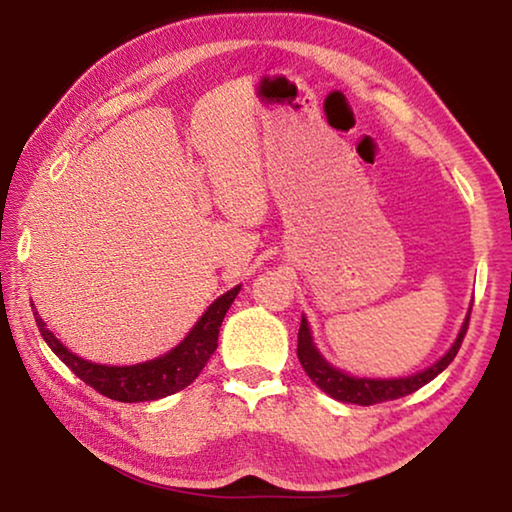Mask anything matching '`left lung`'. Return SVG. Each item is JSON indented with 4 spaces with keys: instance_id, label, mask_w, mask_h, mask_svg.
Instances as JSON below:
<instances>
[{
    "instance_id": "obj_1",
    "label": "left lung",
    "mask_w": 512,
    "mask_h": 512,
    "mask_svg": "<svg viewBox=\"0 0 512 512\" xmlns=\"http://www.w3.org/2000/svg\"><path fill=\"white\" fill-rule=\"evenodd\" d=\"M468 317H471V307H468L466 319L464 324H461L452 347L447 349L436 363H431L429 368L419 370V373H412V375H403V377H359V375H349L347 370L342 368H335L333 363H328L324 359V354H321L317 345H314L310 324H307V317L303 314V319H300V331H298V361L307 373V377H310V380L317 384L324 394L335 398V401L352 403V405H375L384 401H394V398H403L412 394V391L422 389L424 384L436 380V377L450 366L452 359L459 352L461 340H464L466 335Z\"/></svg>"
}]
</instances>
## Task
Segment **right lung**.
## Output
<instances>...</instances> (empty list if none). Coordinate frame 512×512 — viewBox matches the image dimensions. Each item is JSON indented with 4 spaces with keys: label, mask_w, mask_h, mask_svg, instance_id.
I'll use <instances>...</instances> for the list:
<instances>
[{
    "label": "right lung",
    "mask_w": 512,
    "mask_h": 512,
    "mask_svg": "<svg viewBox=\"0 0 512 512\" xmlns=\"http://www.w3.org/2000/svg\"><path fill=\"white\" fill-rule=\"evenodd\" d=\"M240 289L242 284H237L230 291L223 293V296L216 298L214 303L202 312V317L195 321V326L188 331L186 338L181 340L177 347H172L170 352L160 354L151 361L135 363V366H104V363L81 359V356L69 352V349L55 338L53 331H48L44 319L37 314V307H34V319H37L41 338H44L46 345L53 349V354L58 356L79 380L86 382L88 387L100 391L102 396L111 398V401L146 403L177 394V391L186 389L188 384L202 373L209 356L216 352V347H219V328Z\"/></svg>",
    "instance_id": "right-lung-1"
}]
</instances>
